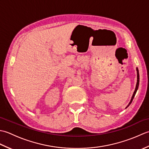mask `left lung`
<instances>
[{
    "mask_svg": "<svg viewBox=\"0 0 149 149\" xmlns=\"http://www.w3.org/2000/svg\"><path fill=\"white\" fill-rule=\"evenodd\" d=\"M136 71H137V83H136V85L135 90H134V93H133V95H132V97H131V100H130V102H129V104L127 105V106L125 108H127V107H129V105H130V104H131L132 101V100H133L134 97V96H135L136 93V91H137V90H138V89L139 83H140V75H139V71H138V68H136Z\"/></svg>",
    "mask_w": 149,
    "mask_h": 149,
    "instance_id": "obj_1",
    "label": "left lung"
}]
</instances>
